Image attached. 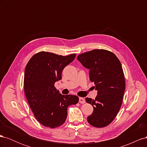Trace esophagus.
Instances as JSON below:
<instances>
[{
    "label": "esophagus",
    "instance_id": "34e87169",
    "mask_svg": "<svg viewBox=\"0 0 147 147\" xmlns=\"http://www.w3.org/2000/svg\"><path fill=\"white\" fill-rule=\"evenodd\" d=\"M79 102L81 104L85 103V100H84L83 97H80L79 98Z\"/></svg>",
    "mask_w": 147,
    "mask_h": 147
}]
</instances>
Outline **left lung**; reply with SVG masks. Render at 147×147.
Masks as SVG:
<instances>
[{"label":"left lung","instance_id":"obj_1","mask_svg":"<svg viewBox=\"0 0 147 147\" xmlns=\"http://www.w3.org/2000/svg\"><path fill=\"white\" fill-rule=\"evenodd\" d=\"M77 59L90 69V80L97 91L95 99L86 98L94 109L88 122L96 127H105L116 117L123 102L125 79L121 63L112 52L105 50L82 53Z\"/></svg>","mask_w":147,"mask_h":147}]
</instances>
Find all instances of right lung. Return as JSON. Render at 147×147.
I'll return each instance as SVG.
<instances>
[{
    "instance_id": "1",
    "label": "right lung",
    "mask_w": 147,
    "mask_h": 147,
    "mask_svg": "<svg viewBox=\"0 0 147 147\" xmlns=\"http://www.w3.org/2000/svg\"><path fill=\"white\" fill-rule=\"evenodd\" d=\"M76 54L63 56L40 51L34 55L26 66L24 88L26 98L34 117L43 126L55 128L63 124L67 117V108L77 104L78 97L63 95L55 87L62 78L65 66Z\"/></svg>"
}]
</instances>
